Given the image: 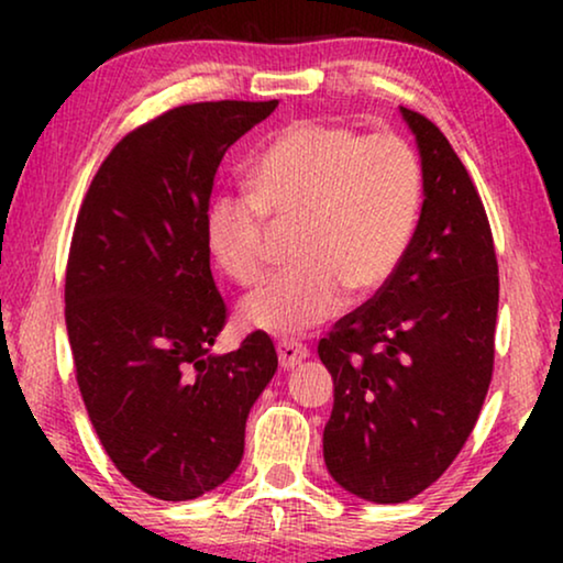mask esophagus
<instances>
[{
  "instance_id": "34e87169",
  "label": "esophagus",
  "mask_w": 563,
  "mask_h": 563,
  "mask_svg": "<svg viewBox=\"0 0 563 563\" xmlns=\"http://www.w3.org/2000/svg\"><path fill=\"white\" fill-rule=\"evenodd\" d=\"M276 353H279L282 368H295L297 364H302V361L310 356L307 345L297 343V341H279L276 343Z\"/></svg>"
}]
</instances>
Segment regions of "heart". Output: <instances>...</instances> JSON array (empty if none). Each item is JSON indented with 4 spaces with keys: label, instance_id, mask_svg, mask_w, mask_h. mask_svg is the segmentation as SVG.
I'll return each instance as SVG.
<instances>
[{
    "label": "heart",
    "instance_id": "b5f03b06",
    "mask_svg": "<svg viewBox=\"0 0 563 563\" xmlns=\"http://www.w3.org/2000/svg\"><path fill=\"white\" fill-rule=\"evenodd\" d=\"M251 191H220L205 212L214 264L241 287L272 266L268 220L295 225V268L241 305L249 328L302 335L351 302L374 297L402 264L422 205V168L395 133L299 120L284 128L249 172Z\"/></svg>",
    "mask_w": 563,
    "mask_h": 563
}]
</instances>
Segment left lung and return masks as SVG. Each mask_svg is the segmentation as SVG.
I'll list each match as a JSON object with an SVG mask.
<instances>
[{
  "label": "left lung",
  "mask_w": 563,
  "mask_h": 563,
  "mask_svg": "<svg viewBox=\"0 0 563 563\" xmlns=\"http://www.w3.org/2000/svg\"><path fill=\"white\" fill-rule=\"evenodd\" d=\"M422 158V212L402 264L320 338L335 402L328 472L372 503H407L453 464L495 372L499 268L466 166L426 114L402 107Z\"/></svg>",
  "instance_id": "obj_1"
}]
</instances>
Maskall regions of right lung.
I'll return each mask as SVG.
<instances>
[{"mask_svg": "<svg viewBox=\"0 0 563 563\" xmlns=\"http://www.w3.org/2000/svg\"><path fill=\"white\" fill-rule=\"evenodd\" d=\"M276 104H181L130 130L74 225L64 297L76 384L118 472L166 503L235 472L245 418L279 366L261 330L210 353L228 305L205 241L222 156Z\"/></svg>", "mask_w": 563, "mask_h": 563, "instance_id": "obj_1", "label": "right lung"}]
</instances>
